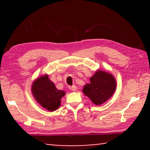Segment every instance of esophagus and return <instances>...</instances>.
Here are the masks:
<instances>
[{
  "label": "esophagus",
  "mask_w": 150,
  "mask_h": 150,
  "mask_svg": "<svg viewBox=\"0 0 150 150\" xmlns=\"http://www.w3.org/2000/svg\"><path fill=\"white\" fill-rule=\"evenodd\" d=\"M69 89L71 91H75L77 90V86L76 85H73V86H70L69 87Z\"/></svg>",
  "instance_id": "esophagus-1"
}]
</instances>
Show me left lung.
I'll use <instances>...</instances> for the list:
<instances>
[{
	"label": "left lung",
	"mask_w": 150,
	"mask_h": 150,
	"mask_svg": "<svg viewBox=\"0 0 150 150\" xmlns=\"http://www.w3.org/2000/svg\"><path fill=\"white\" fill-rule=\"evenodd\" d=\"M90 84L86 85L83 91L96 105L105 103L115 91V79L108 73L97 71L90 79Z\"/></svg>",
	"instance_id": "8db88e82"
}]
</instances>
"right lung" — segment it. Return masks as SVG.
I'll use <instances>...</instances> for the list:
<instances>
[{
  "label": "right lung",
  "instance_id": "obj_1",
  "mask_svg": "<svg viewBox=\"0 0 150 150\" xmlns=\"http://www.w3.org/2000/svg\"><path fill=\"white\" fill-rule=\"evenodd\" d=\"M32 92L37 102L49 111H54L59 108L61 98L65 95L63 91L57 89L47 75L34 81Z\"/></svg>",
  "mask_w": 150,
  "mask_h": 150
}]
</instances>
